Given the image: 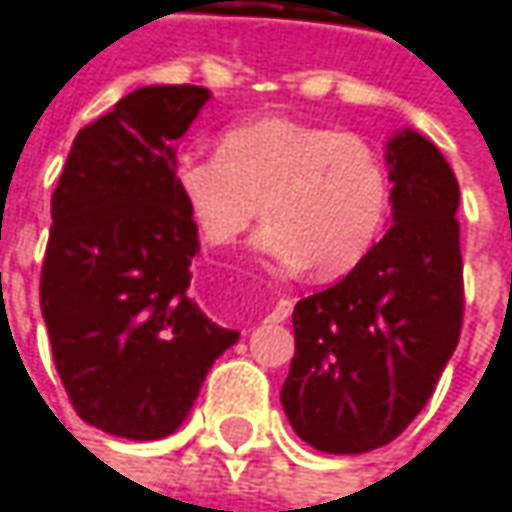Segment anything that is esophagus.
<instances>
[{"mask_svg": "<svg viewBox=\"0 0 512 512\" xmlns=\"http://www.w3.org/2000/svg\"><path fill=\"white\" fill-rule=\"evenodd\" d=\"M292 315V300L289 298H280L275 306H272V312L266 315V321H272V323H283L286 318Z\"/></svg>", "mask_w": 512, "mask_h": 512, "instance_id": "34e87169", "label": "esophagus"}]
</instances>
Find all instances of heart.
Masks as SVG:
<instances>
[{"label":"heart","mask_w":512,"mask_h":512,"mask_svg":"<svg viewBox=\"0 0 512 512\" xmlns=\"http://www.w3.org/2000/svg\"><path fill=\"white\" fill-rule=\"evenodd\" d=\"M171 180L197 232L232 246L255 223L257 255L280 269L338 278L375 246L389 206L387 168L358 134L292 117H257L217 137V154L186 151Z\"/></svg>","instance_id":"obj_1"}]
</instances>
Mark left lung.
<instances>
[{
    "instance_id": "left-lung-1",
    "label": "left lung",
    "mask_w": 512,
    "mask_h": 512,
    "mask_svg": "<svg viewBox=\"0 0 512 512\" xmlns=\"http://www.w3.org/2000/svg\"><path fill=\"white\" fill-rule=\"evenodd\" d=\"M384 148L389 232L292 312L295 358L280 404L309 447L335 456L378 450L410 427L456 352L464 315L456 174L412 128Z\"/></svg>"
}]
</instances>
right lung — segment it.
<instances>
[{"mask_svg": "<svg viewBox=\"0 0 512 512\" xmlns=\"http://www.w3.org/2000/svg\"><path fill=\"white\" fill-rule=\"evenodd\" d=\"M212 100L148 85L85 125L51 197L39 303L77 415L102 433L157 441L194 407L237 344L189 295L197 226L177 197V140Z\"/></svg>", "mask_w": 512, "mask_h": 512, "instance_id": "obj_1", "label": "right lung"}]
</instances>
